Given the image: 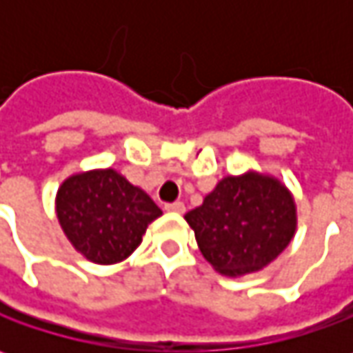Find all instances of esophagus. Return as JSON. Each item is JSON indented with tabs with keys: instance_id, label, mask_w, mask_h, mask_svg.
<instances>
[{
	"instance_id": "obj_1",
	"label": "esophagus",
	"mask_w": 353,
	"mask_h": 353,
	"mask_svg": "<svg viewBox=\"0 0 353 353\" xmlns=\"http://www.w3.org/2000/svg\"><path fill=\"white\" fill-rule=\"evenodd\" d=\"M165 210L172 212V214H183L184 212V204L183 202H172V204H167Z\"/></svg>"
}]
</instances>
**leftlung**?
I'll list each match as a JSON object with an SVG mask.
<instances>
[{"label": "left lung", "mask_w": 353, "mask_h": 353, "mask_svg": "<svg viewBox=\"0 0 353 353\" xmlns=\"http://www.w3.org/2000/svg\"><path fill=\"white\" fill-rule=\"evenodd\" d=\"M184 220L218 273L243 277L287 250L296 232V204L277 176L250 169L224 176Z\"/></svg>", "instance_id": "obj_1"}]
</instances>
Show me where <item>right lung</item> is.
<instances>
[{"mask_svg": "<svg viewBox=\"0 0 353 353\" xmlns=\"http://www.w3.org/2000/svg\"><path fill=\"white\" fill-rule=\"evenodd\" d=\"M54 210L72 248L98 265L128 259L147 225L163 214L143 188L116 169L80 170L64 179Z\"/></svg>", "mask_w": 353, "mask_h": 353, "instance_id": "1", "label": "right lung"}]
</instances>
